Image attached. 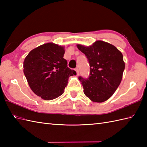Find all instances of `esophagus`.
<instances>
[{
    "label": "esophagus",
    "instance_id": "esophagus-1",
    "mask_svg": "<svg viewBox=\"0 0 147 147\" xmlns=\"http://www.w3.org/2000/svg\"><path fill=\"white\" fill-rule=\"evenodd\" d=\"M75 71H76V73H77V75H79V71H78V68H76V69H75Z\"/></svg>",
    "mask_w": 147,
    "mask_h": 147
}]
</instances>
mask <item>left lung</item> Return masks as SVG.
I'll use <instances>...</instances> for the list:
<instances>
[{"label": "left lung", "instance_id": "8db88e82", "mask_svg": "<svg viewBox=\"0 0 147 147\" xmlns=\"http://www.w3.org/2000/svg\"><path fill=\"white\" fill-rule=\"evenodd\" d=\"M77 47L85 54L90 67L88 79L78 78L84 93L92 102L107 100L121 82L125 68L123 54L114 45L102 40L88 47L77 44Z\"/></svg>", "mask_w": 147, "mask_h": 147}]
</instances>
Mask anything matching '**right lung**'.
<instances>
[{"mask_svg":"<svg viewBox=\"0 0 147 147\" xmlns=\"http://www.w3.org/2000/svg\"><path fill=\"white\" fill-rule=\"evenodd\" d=\"M65 49L47 43L31 51L23 62V72L32 91L42 99L51 100L61 96L75 71L67 67Z\"/></svg>","mask_w":147,"mask_h":147,"instance_id":"obj_1","label":"right lung"}]
</instances>
